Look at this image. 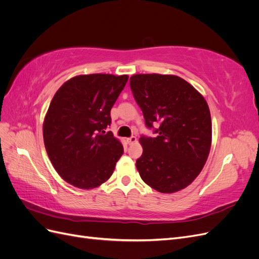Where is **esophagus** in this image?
<instances>
[{
  "instance_id": "obj_1",
  "label": "esophagus",
  "mask_w": 259,
  "mask_h": 259,
  "mask_svg": "<svg viewBox=\"0 0 259 259\" xmlns=\"http://www.w3.org/2000/svg\"><path fill=\"white\" fill-rule=\"evenodd\" d=\"M136 142H137V138H136L135 136H132V137L127 138V143H128L130 145H133V144H135Z\"/></svg>"
}]
</instances>
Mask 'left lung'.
Masks as SVG:
<instances>
[{
  "label": "left lung",
  "instance_id": "left-lung-1",
  "mask_svg": "<svg viewBox=\"0 0 259 259\" xmlns=\"http://www.w3.org/2000/svg\"><path fill=\"white\" fill-rule=\"evenodd\" d=\"M131 90L147 127L156 137L139 138L143 154L136 167L144 182L173 193L198 177L208 158L211 120L206 100L191 84L173 74H134Z\"/></svg>",
  "mask_w": 259,
  "mask_h": 259
}]
</instances>
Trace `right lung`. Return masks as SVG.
I'll list each match as a JSON object with an SVG mask.
<instances>
[{
  "mask_svg": "<svg viewBox=\"0 0 259 259\" xmlns=\"http://www.w3.org/2000/svg\"><path fill=\"white\" fill-rule=\"evenodd\" d=\"M128 75L82 74L62 84L43 123L46 152L70 185L93 189L111 177L123 146L111 132V108Z\"/></svg>",
  "mask_w": 259,
  "mask_h": 259,
  "instance_id": "obj_1",
  "label": "right lung"
}]
</instances>
